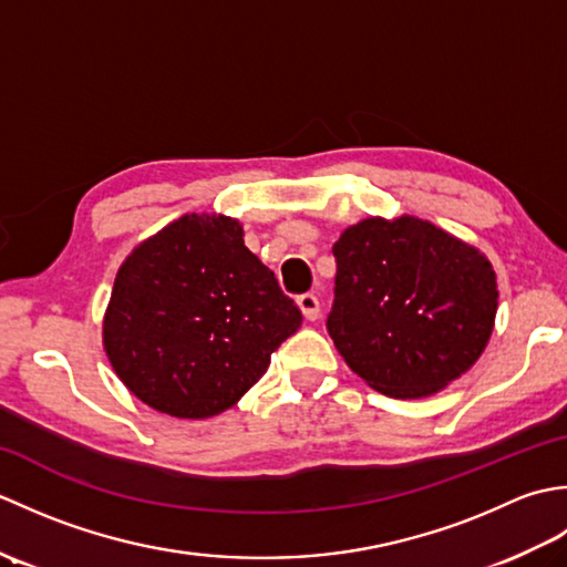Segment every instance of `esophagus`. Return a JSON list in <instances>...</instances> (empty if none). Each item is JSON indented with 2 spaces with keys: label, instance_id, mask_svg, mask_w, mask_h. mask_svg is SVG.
<instances>
[{
  "label": "esophagus",
  "instance_id": "obj_1",
  "mask_svg": "<svg viewBox=\"0 0 567 567\" xmlns=\"http://www.w3.org/2000/svg\"><path fill=\"white\" fill-rule=\"evenodd\" d=\"M297 305H299V309H302V315H305V319H309V321H315L317 317H319V297L317 295H311V292H307V295H302L297 299Z\"/></svg>",
  "mask_w": 567,
  "mask_h": 567
}]
</instances>
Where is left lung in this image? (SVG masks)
<instances>
[{
    "instance_id": "obj_1",
    "label": "left lung",
    "mask_w": 567,
    "mask_h": 567,
    "mask_svg": "<svg viewBox=\"0 0 567 567\" xmlns=\"http://www.w3.org/2000/svg\"><path fill=\"white\" fill-rule=\"evenodd\" d=\"M327 329L346 363L388 396H426L485 351L497 280L485 256L414 216L365 219L333 244Z\"/></svg>"
}]
</instances>
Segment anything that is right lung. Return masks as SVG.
I'll use <instances>...</instances> for the list:
<instances>
[{"label": "right lung", "mask_w": 567, "mask_h": 567, "mask_svg": "<svg viewBox=\"0 0 567 567\" xmlns=\"http://www.w3.org/2000/svg\"><path fill=\"white\" fill-rule=\"evenodd\" d=\"M275 272L228 216L185 214L118 268L104 348L141 402L177 419L234 406L302 327Z\"/></svg>", "instance_id": "right-lung-1"}]
</instances>
